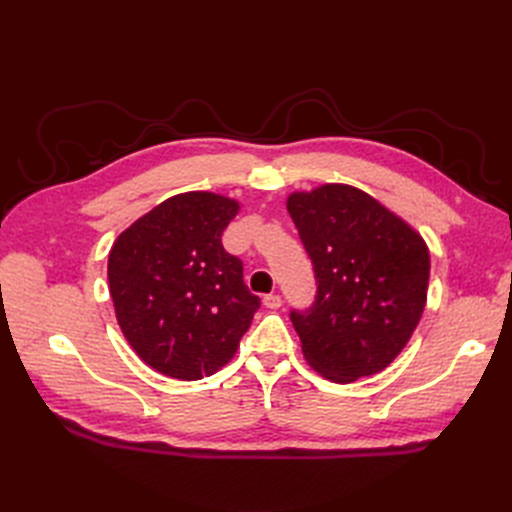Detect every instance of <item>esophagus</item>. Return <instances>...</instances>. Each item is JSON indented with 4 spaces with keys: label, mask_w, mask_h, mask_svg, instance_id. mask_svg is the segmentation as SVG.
Segmentation results:
<instances>
[{
    "label": "esophagus",
    "mask_w": 512,
    "mask_h": 512,
    "mask_svg": "<svg viewBox=\"0 0 512 512\" xmlns=\"http://www.w3.org/2000/svg\"><path fill=\"white\" fill-rule=\"evenodd\" d=\"M262 303H265V307H269V309H277L282 305V297L280 294H265V297H262Z\"/></svg>",
    "instance_id": "esophagus-1"
}]
</instances>
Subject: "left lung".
Returning a JSON list of instances; mask_svg holds the SVG:
<instances>
[{
    "mask_svg": "<svg viewBox=\"0 0 512 512\" xmlns=\"http://www.w3.org/2000/svg\"><path fill=\"white\" fill-rule=\"evenodd\" d=\"M286 207L316 275V301L290 320L305 361L333 382L378 374L425 309L429 250L414 228L359 188L327 183Z\"/></svg>",
    "mask_w": 512,
    "mask_h": 512,
    "instance_id": "1",
    "label": "left lung"
}]
</instances>
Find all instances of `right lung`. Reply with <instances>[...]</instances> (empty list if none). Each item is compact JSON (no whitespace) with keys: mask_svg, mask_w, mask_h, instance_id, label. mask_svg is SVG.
Returning <instances> with one entry per match:
<instances>
[{"mask_svg":"<svg viewBox=\"0 0 512 512\" xmlns=\"http://www.w3.org/2000/svg\"><path fill=\"white\" fill-rule=\"evenodd\" d=\"M239 203L213 192L164 200L117 237L108 288L128 344L156 371L200 380L235 356L260 299L222 232Z\"/></svg>","mask_w":512,"mask_h":512,"instance_id":"right-lung-1","label":"right lung"}]
</instances>
